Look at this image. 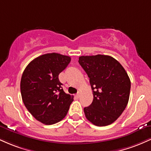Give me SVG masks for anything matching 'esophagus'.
Listing matches in <instances>:
<instances>
[{
	"mask_svg": "<svg viewBox=\"0 0 151 151\" xmlns=\"http://www.w3.org/2000/svg\"><path fill=\"white\" fill-rule=\"evenodd\" d=\"M75 96H76V97H77V98H79V93H77V94L75 95Z\"/></svg>",
	"mask_w": 151,
	"mask_h": 151,
	"instance_id": "esophagus-1",
	"label": "esophagus"
}]
</instances>
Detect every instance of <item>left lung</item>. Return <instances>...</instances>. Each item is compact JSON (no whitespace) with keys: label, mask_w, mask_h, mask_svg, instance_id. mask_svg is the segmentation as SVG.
Returning a JSON list of instances; mask_svg holds the SVG:
<instances>
[{"label":"left lung","mask_w":151,"mask_h":151,"mask_svg":"<svg viewBox=\"0 0 151 151\" xmlns=\"http://www.w3.org/2000/svg\"><path fill=\"white\" fill-rule=\"evenodd\" d=\"M79 63L89 78L92 103L84 109L93 125L108 126L121 115L129 99L131 81L122 65L109 55L81 56Z\"/></svg>","instance_id":"8db88e82"}]
</instances>
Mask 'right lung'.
<instances>
[{"instance_id": "obj_1", "label": "right lung", "mask_w": 151, "mask_h": 151, "mask_svg": "<svg viewBox=\"0 0 151 151\" xmlns=\"http://www.w3.org/2000/svg\"><path fill=\"white\" fill-rule=\"evenodd\" d=\"M70 61L66 55L45 54L31 61L22 73V101L35 119L46 125L62 120L73 101L74 96L64 91L58 78Z\"/></svg>"}]
</instances>
